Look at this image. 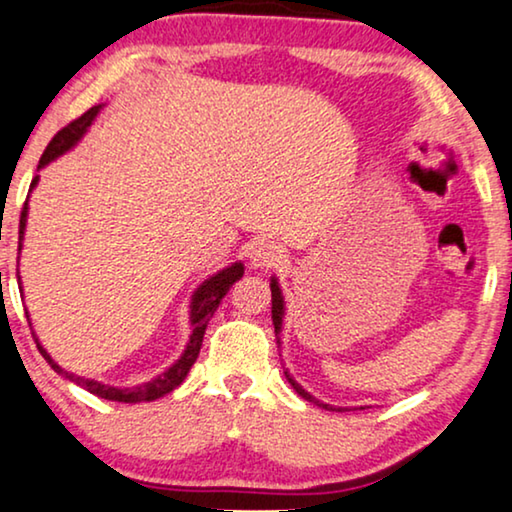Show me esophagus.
Masks as SVG:
<instances>
[{
    "instance_id": "esophagus-1",
    "label": "esophagus",
    "mask_w": 512,
    "mask_h": 512,
    "mask_svg": "<svg viewBox=\"0 0 512 512\" xmlns=\"http://www.w3.org/2000/svg\"><path fill=\"white\" fill-rule=\"evenodd\" d=\"M251 268L256 270H270L284 263V249L275 242H258L249 254Z\"/></svg>"
}]
</instances>
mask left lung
<instances>
[{
    "instance_id": "left-lung-1",
    "label": "left lung",
    "mask_w": 512,
    "mask_h": 512,
    "mask_svg": "<svg viewBox=\"0 0 512 512\" xmlns=\"http://www.w3.org/2000/svg\"><path fill=\"white\" fill-rule=\"evenodd\" d=\"M270 291H272V324H275V335H277V345H282V340H279V333H282V324H284V296H282V289H279V282H277V277H272L270 279ZM284 375H286V380H289V384L293 389H296V394L298 396H303L305 401H310V403H314L317 405V408H321V410H331V412H347L349 408H340V405H331V403H324V401H319V398H314L310 391H305L303 387H300V384L293 380L291 377V373H289V368H284ZM363 410V408H361Z\"/></svg>"
}]
</instances>
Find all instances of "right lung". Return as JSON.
Wrapping results in <instances>:
<instances>
[{
  "mask_svg": "<svg viewBox=\"0 0 512 512\" xmlns=\"http://www.w3.org/2000/svg\"><path fill=\"white\" fill-rule=\"evenodd\" d=\"M100 109H102V104H97V107L88 109L81 118H76V121L69 123L67 128H62L58 135L51 139V144L46 146L44 156H41V160H39V170H41V167H46L48 163H53L55 158H60L62 153L72 151L74 146L81 142V137L86 135L90 125H93L95 116L100 114ZM37 181H39V177L32 179L30 191H32L34 186H37ZM25 226H27V202H25V207H23V214H20V237H18L20 242H18V251L23 249ZM242 275H244V265L240 261H235V263H230L228 268H223V270L216 272V275L207 277L205 282H202L198 289L193 291V296H191V312H188V319H191V338H188V342H186V349H184V352H181L179 359L174 361L172 366L165 370V373L156 375L149 382L137 384V387H111V384H104V382H97V380H88V377L69 373V370L58 366V363L51 359V354H48L46 349L41 347L39 338L32 333L34 335V342H37L41 356H44V359L48 361V366H51L55 373L62 375L69 382L79 384V387L90 391V394H95V396H100V398H107V401H118V403L156 401V398L170 394L172 389H177L179 384L186 380L188 370H191V366H193L195 359H198V354H200L202 338H205V328L209 324V319L214 317L216 307H219L223 296H226V293L230 291V286H233ZM18 279H20V275H18ZM20 289H23V284H20ZM27 317H30V314H27Z\"/></svg>",
  "mask_w": 512,
  "mask_h": 512,
  "instance_id": "right-lung-1",
  "label": "right lung"
}]
</instances>
